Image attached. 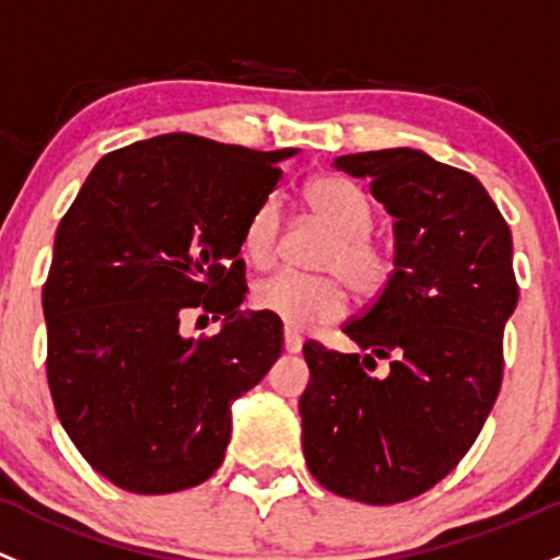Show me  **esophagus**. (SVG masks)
<instances>
[{"instance_id":"obj_1","label":"esophagus","mask_w":560,"mask_h":560,"mask_svg":"<svg viewBox=\"0 0 560 560\" xmlns=\"http://www.w3.org/2000/svg\"><path fill=\"white\" fill-rule=\"evenodd\" d=\"M300 349H303V335L287 327L284 329V351H290V354H298Z\"/></svg>"}]
</instances>
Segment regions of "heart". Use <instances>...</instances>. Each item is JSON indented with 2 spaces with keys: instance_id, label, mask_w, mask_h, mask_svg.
Wrapping results in <instances>:
<instances>
[{
  "instance_id": "obj_1",
  "label": "heart",
  "mask_w": 560,
  "mask_h": 560,
  "mask_svg": "<svg viewBox=\"0 0 560 560\" xmlns=\"http://www.w3.org/2000/svg\"><path fill=\"white\" fill-rule=\"evenodd\" d=\"M303 203L332 233L314 260V268L325 273H273L252 290V305L290 329H311L340 319L346 314L343 281L354 295L375 298L392 276V257L370 233L375 209L354 182L316 176L305 185ZM279 235L281 206L270 196L246 220L241 252L255 268H268L279 252Z\"/></svg>"
}]
</instances>
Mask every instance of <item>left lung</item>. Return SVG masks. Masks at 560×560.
<instances>
[{
	"label": "left lung",
	"instance_id": "left-lung-1",
	"mask_svg": "<svg viewBox=\"0 0 560 560\" xmlns=\"http://www.w3.org/2000/svg\"><path fill=\"white\" fill-rule=\"evenodd\" d=\"M394 217V270L343 327L362 354L305 343L300 397L311 475L338 497L397 504L472 448L502 386V335L517 305L513 235L472 174L410 147L340 155ZM386 358V374H373Z\"/></svg>",
	"mask_w": 560,
	"mask_h": 560
}]
</instances>
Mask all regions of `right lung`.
<instances>
[{
  "label": "right lung",
  "instance_id": "right-lung-1",
  "mask_svg": "<svg viewBox=\"0 0 560 560\" xmlns=\"http://www.w3.org/2000/svg\"><path fill=\"white\" fill-rule=\"evenodd\" d=\"M300 150L163 133L93 166L56 231L43 290L47 384L85 462L131 493L217 472L231 405L281 354V322L241 311V233ZM190 313L223 319L185 339Z\"/></svg>",
  "mask_w": 560,
  "mask_h": 560
}]
</instances>
